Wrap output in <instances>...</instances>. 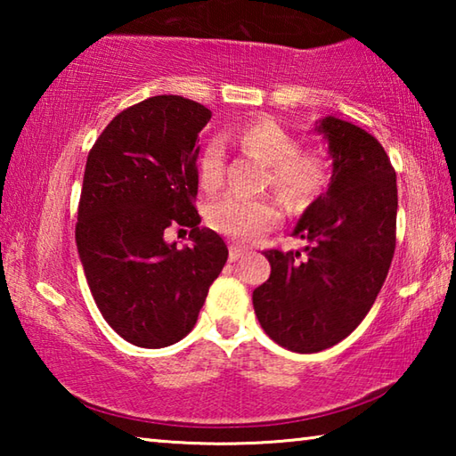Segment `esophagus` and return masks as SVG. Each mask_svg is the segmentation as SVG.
Masks as SVG:
<instances>
[{
  "label": "esophagus",
  "instance_id": "esophagus-1",
  "mask_svg": "<svg viewBox=\"0 0 456 456\" xmlns=\"http://www.w3.org/2000/svg\"><path fill=\"white\" fill-rule=\"evenodd\" d=\"M245 249H241V247H237V245H231L229 247V261H237L239 257H243L245 256Z\"/></svg>",
  "mask_w": 456,
  "mask_h": 456
}]
</instances>
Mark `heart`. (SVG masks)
I'll use <instances>...</instances> for the list:
<instances>
[{
  "label": "heart",
  "mask_w": 456,
  "mask_h": 456,
  "mask_svg": "<svg viewBox=\"0 0 456 456\" xmlns=\"http://www.w3.org/2000/svg\"><path fill=\"white\" fill-rule=\"evenodd\" d=\"M237 142L245 152L267 165V184L289 209H304L330 181V159L322 149H299V141L272 118H256L239 128ZM200 189L213 192L225 176V151L213 141L199 154ZM281 219L275 200L267 197H221L207 207V223L213 231L239 243H253Z\"/></svg>",
  "instance_id": "heart-1"
}]
</instances>
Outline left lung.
<instances>
[{"instance_id": "left-lung-1", "label": "left lung", "mask_w": 456, "mask_h": 456, "mask_svg": "<svg viewBox=\"0 0 456 456\" xmlns=\"http://www.w3.org/2000/svg\"><path fill=\"white\" fill-rule=\"evenodd\" d=\"M334 163L326 192L297 221L299 251H264L269 280L253 291L265 334L283 348L314 354L350 336L366 318L396 247V171L382 144L352 122L326 117Z\"/></svg>"}]
</instances>
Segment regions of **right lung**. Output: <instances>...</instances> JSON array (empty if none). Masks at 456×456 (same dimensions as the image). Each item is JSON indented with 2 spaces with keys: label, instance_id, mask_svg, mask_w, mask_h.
I'll list each match as a JSON object with an SVG mask.
<instances>
[{
  "label": "right lung",
  "instance_id": "obj_1",
  "mask_svg": "<svg viewBox=\"0 0 456 456\" xmlns=\"http://www.w3.org/2000/svg\"><path fill=\"white\" fill-rule=\"evenodd\" d=\"M211 110L183 96H152L110 120L88 152L76 245L92 297L114 331L165 348L195 328L227 245L199 229V133ZM191 229L176 250L168 228Z\"/></svg>",
  "mask_w": 456,
  "mask_h": 456
}]
</instances>
